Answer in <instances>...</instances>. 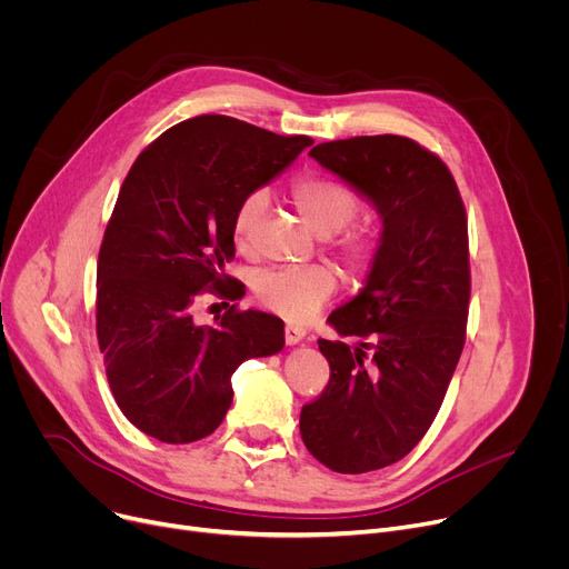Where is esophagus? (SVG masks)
<instances>
[{
  "mask_svg": "<svg viewBox=\"0 0 569 569\" xmlns=\"http://www.w3.org/2000/svg\"><path fill=\"white\" fill-rule=\"evenodd\" d=\"M283 335H286V343L288 346H297L300 341H305L307 330H305V327H300V325H286Z\"/></svg>",
  "mask_w": 569,
  "mask_h": 569,
  "instance_id": "esophagus-1",
  "label": "esophagus"
}]
</instances>
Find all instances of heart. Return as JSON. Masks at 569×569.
<instances>
[{"label": "heart", "mask_w": 569, "mask_h": 569, "mask_svg": "<svg viewBox=\"0 0 569 569\" xmlns=\"http://www.w3.org/2000/svg\"><path fill=\"white\" fill-rule=\"evenodd\" d=\"M297 212L307 226L320 234L332 237L341 232L357 212V198L350 189L327 177H305L292 187ZM267 204V193L256 189L237 204L232 230L237 242H247L256 221ZM371 244L365 239H348L343 256L350 267H365L371 260ZM258 300L274 313L292 320L311 318L337 290V277L330 267H279L260 272L253 281Z\"/></svg>", "instance_id": "heart-1"}]
</instances>
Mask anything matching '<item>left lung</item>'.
I'll return each instance as SVG.
<instances>
[{"mask_svg":"<svg viewBox=\"0 0 569 569\" xmlns=\"http://www.w3.org/2000/svg\"><path fill=\"white\" fill-rule=\"evenodd\" d=\"M309 157L380 219L365 288L327 318L360 343L318 339L332 373L300 415L307 450L357 475L403 459L445 399L466 341L468 223L452 172L410 138L322 142Z\"/></svg>","mask_w":569,"mask_h":569,"instance_id":"1","label":"left lung"}]
</instances>
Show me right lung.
I'll list each match as a JSON object with an SVG mask.
<instances>
[{
	"mask_svg": "<svg viewBox=\"0 0 569 569\" xmlns=\"http://www.w3.org/2000/svg\"><path fill=\"white\" fill-rule=\"evenodd\" d=\"M311 144L200 114L161 133L129 170L99 251L97 335L112 397L142 433L170 445L209 436L232 403L234 369L283 348L272 313L230 307L217 325H198L193 305L209 286L244 295L223 274L237 204Z\"/></svg>",
	"mask_w": 569,
	"mask_h": 569,
	"instance_id": "add662e5",
	"label": "right lung"
}]
</instances>
